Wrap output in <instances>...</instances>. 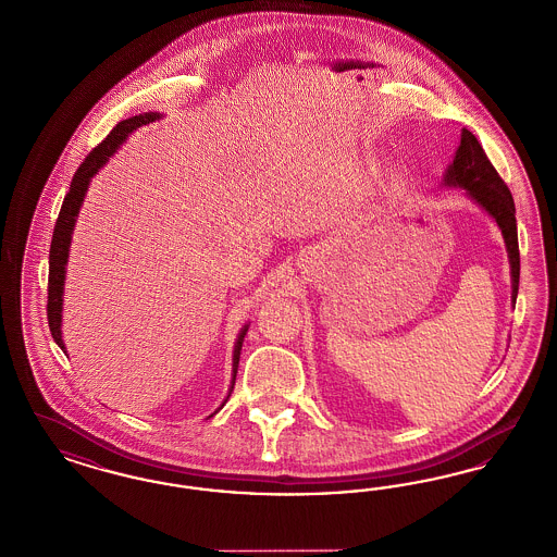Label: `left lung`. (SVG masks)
<instances>
[{"mask_svg": "<svg viewBox=\"0 0 557 557\" xmlns=\"http://www.w3.org/2000/svg\"><path fill=\"white\" fill-rule=\"evenodd\" d=\"M444 182L447 186L465 188L468 197L476 200L499 225L508 246V257L512 268V298L516 300L518 282H520V250H518L512 193L497 174V170L493 168L490 157L485 156L476 136L467 128L462 131L460 147L456 151L451 165L445 172Z\"/></svg>", "mask_w": 557, "mask_h": 557, "instance_id": "1", "label": "left lung"}]
</instances>
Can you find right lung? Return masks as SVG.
<instances>
[{"label":"right lung","instance_id":"obj_1","mask_svg":"<svg viewBox=\"0 0 557 557\" xmlns=\"http://www.w3.org/2000/svg\"><path fill=\"white\" fill-rule=\"evenodd\" d=\"M161 115L157 112L140 113L133 115L128 120H122L113 126L112 133L108 134L89 156L85 157V161L81 163V168L76 170L74 178L70 182V190H67L66 199L62 202L58 222L53 227V238L49 246V282H47V321H49V330L51 337L55 339V344L64 350V342H62V294H64V275H66L67 248H70V238H72V230L74 222L78 215V209L85 199V193L89 188V182L99 168L115 153V149L124 143V138L128 134L136 131L138 126H145L153 120H159ZM246 330L238 335V342L234 346V377H232V387L230 394L234 389L236 383V373H238V362H240V350H243V342H245Z\"/></svg>","mask_w":557,"mask_h":557}]
</instances>
